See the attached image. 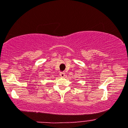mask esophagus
<instances>
[{
	"label": "esophagus",
	"instance_id": "34e87169",
	"mask_svg": "<svg viewBox=\"0 0 128 128\" xmlns=\"http://www.w3.org/2000/svg\"><path fill=\"white\" fill-rule=\"evenodd\" d=\"M64 74H65V73H64V72H60V73H59V74H60V76L62 77V78H64V76H65Z\"/></svg>",
	"mask_w": 128,
	"mask_h": 128
}]
</instances>
